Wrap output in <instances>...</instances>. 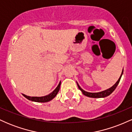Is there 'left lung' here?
Returning a JSON list of instances; mask_svg holds the SVG:
<instances>
[{
    "mask_svg": "<svg viewBox=\"0 0 132 132\" xmlns=\"http://www.w3.org/2000/svg\"><path fill=\"white\" fill-rule=\"evenodd\" d=\"M123 70H122V74H121L120 76L119 79H118V81L116 82V83L114 84V85H113V86H112L111 87H110L109 89H106V90H103V91H101V92H89L85 91V90H83V89H82L81 87H80L78 83L77 82H77V84H78L79 89L80 90H81L83 94H84V95H86V96L89 97H92V98L105 97L108 96V95L111 94L112 93L113 91H114L115 89H116L117 86L118 84H119L120 80V79H121V77H122V75H123Z\"/></svg>",
    "mask_w": 132,
    "mask_h": 132,
    "instance_id": "obj_1",
    "label": "left lung"
}]
</instances>
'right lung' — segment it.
Wrapping results in <instances>:
<instances>
[{
	"label": "right lung",
	"instance_id": "1",
	"mask_svg": "<svg viewBox=\"0 0 132 132\" xmlns=\"http://www.w3.org/2000/svg\"><path fill=\"white\" fill-rule=\"evenodd\" d=\"M60 86H61V81L59 83L58 86H57L56 88L52 92H51L50 94H49L48 95H45V96H42V97H30L26 95L23 94H22V95H23L25 97H26L27 99L30 100V101H33V102H49L54 99L56 97V95H57V94L58 93L59 90L60 89Z\"/></svg>",
	"mask_w": 132,
	"mask_h": 132
}]
</instances>
